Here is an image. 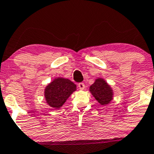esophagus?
<instances>
[{"label": "esophagus", "mask_w": 154, "mask_h": 154, "mask_svg": "<svg viewBox=\"0 0 154 154\" xmlns=\"http://www.w3.org/2000/svg\"><path fill=\"white\" fill-rule=\"evenodd\" d=\"M78 87L80 88V89L83 90L84 88H85V84H84L83 82H80V83L78 84Z\"/></svg>", "instance_id": "obj_1"}]
</instances>
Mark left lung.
Instances as JSON below:
<instances>
[{
	"instance_id": "obj_1",
	"label": "left lung",
	"mask_w": 154,
	"mask_h": 154,
	"mask_svg": "<svg viewBox=\"0 0 154 154\" xmlns=\"http://www.w3.org/2000/svg\"><path fill=\"white\" fill-rule=\"evenodd\" d=\"M90 92L102 106L110 103L113 99V90L103 78H98L90 86Z\"/></svg>"
}]
</instances>
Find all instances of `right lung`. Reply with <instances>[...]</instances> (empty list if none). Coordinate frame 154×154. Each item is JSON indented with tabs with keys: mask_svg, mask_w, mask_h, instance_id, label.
Listing matches in <instances>:
<instances>
[{
	"mask_svg": "<svg viewBox=\"0 0 154 154\" xmlns=\"http://www.w3.org/2000/svg\"><path fill=\"white\" fill-rule=\"evenodd\" d=\"M75 84L69 79L58 77L46 87L44 96L47 104L54 109L61 108L74 91Z\"/></svg>",
	"mask_w": 154,
	"mask_h": 154,
	"instance_id": "1",
	"label": "right lung"
}]
</instances>
